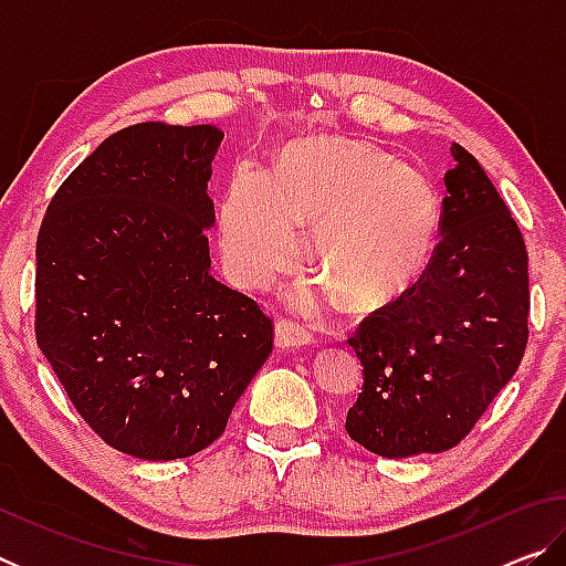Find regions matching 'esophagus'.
Listing matches in <instances>:
<instances>
[{"instance_id":"34e87169","label":"esophagus","mask_w":566,"mask_h":566,"mask_svg":"<svg viewBox=\"0 0 566 566\" xmlns=\"http://www.w3.org/2000/svg\"><path fill=\"white\" fill-rule=\"evenodd\" d=\"M274 342H276V347H282V349L304 347V344L312 342V332L302 327L300 322L276 319L274 322Z\"/></svg>"}]
</instances>
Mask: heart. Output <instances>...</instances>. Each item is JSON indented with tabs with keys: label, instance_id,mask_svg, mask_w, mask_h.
<instances>
[{
	"label": "heart",
	"instance_id": "b5f03b06",
	"mask_svg": "<svg viewBox=\"0 0 566 566\" xmlns=\"http://www.w3.org/2000/svg\"><path fill=\"white\" fill-rule=\"evenodd\" d=\"M312 224V256L352 310H377L432 262L442 197L424 171L371 142L302 137L270 177L239 167L222 205V256L242 286H266L300 256L296 227Z\"/></svg>",
	"mask_w": 566,
	"mask_h": 566
}]
</instances>
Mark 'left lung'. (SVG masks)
Masks as SVG:
<instances>
[{"label":"left lung","mask_w":566,"mask_h":566,"mask_svg":"<svg viewBox=\"0 0 566 566\" xmlns=\"http://www.w3.org/2000/svg\"><path fill=\"white\" fill-rule=\"evenodd\" d=\"M442 239L424 274L349 339L364 371L354 442L387 459L457 447L524 357L530 262L492 179L452 145Z\"/></svg>","instance_id":"obj_1"}]
</instances>
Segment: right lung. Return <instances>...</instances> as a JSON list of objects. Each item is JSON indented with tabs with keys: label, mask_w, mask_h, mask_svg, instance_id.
Returning <instances> with one entry per match:
<instances>
[{
	"label": "right lung",
	"mask_w": 566,
	"mask_h": 566,
	"mask_svg": "<svg viewBox=\"0 0 566 566\" xmlns=\"http://www.w3.org/2000/svg\"><path fill=\"white\" fill-rule=\"evenodd\" d=\"M222 139L212 124L112 134L36 237V344L94 432L149 462L222 437L272 352V319L209 272Z\"/></svg>",
	"instance_id": "right-lung-1"
}]
</instances>
